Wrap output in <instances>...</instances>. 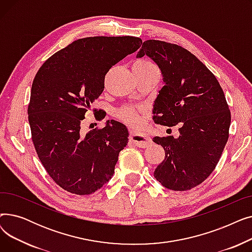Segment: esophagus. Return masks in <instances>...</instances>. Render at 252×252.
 I'll list each match as a JSON object with an SVG mask.
<instances>
[{
  "mask_svg": "<svg viewBox=\"0 0 252 252\" xmlns=\"http://www.w3.org/2000/svg\"><path fill=\"white\" fill-rule=\"evenodd\" d=\"M129 141L133 142L137 147L146 148L150 145V140L147 136L138 133H131L129 135Z\"/></svg>",
  "mask_w": 252,
  "mask_h": 252,
  "instance_id": "obj_1",
  "label": "esophagus"
}]
</instances>
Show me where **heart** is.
I'll return each instance as SVG.
<instances>
[{
	"instance_id": "b5f03b06",
	"label": "heart",
	"mask_w": 252,
	"mask_h": 252,
	"mask_svg": "<svg viewBox=\"0 0 252 252\" xmlns=\"http://www.w3.org/2000/svg\"><path fill=\"white\" fill-rule=\"evenodd\" d=\"M156 66L148 61V60H138L134 63L133 69L134 70H146V69H150V68H154ZM116 116L122 119L123 122H125L126 124H128L130 126H138L140 124V116L138 114V112L130 108L127 107V106H124V107L119 108L116 111Z\"/></svg>"
}]
</instances>
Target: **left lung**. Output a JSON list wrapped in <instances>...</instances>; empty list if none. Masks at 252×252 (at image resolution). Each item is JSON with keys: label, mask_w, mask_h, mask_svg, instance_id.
<instances>
[{"label": "left lung", "mask_w": 252, "mask_h": 252, "mask_svg": "<svg viewBox=\"0 0 252 252\" xmlns=\"http://www.w3.org/2000/svg\"><path fill=\"white\" fill-rule=\"evenodd\" d=\"M150 57L164 86L153 105L157 125L180 124V136L155 137L165 151L154 177L163 187L187 191L216 168L229 138L231 112L217 77L191 52L176 44L145 41L137 58Z\"/></svg>", "instance_id": "left-lung-1"}]
</instances>
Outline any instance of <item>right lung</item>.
Listing matches in <instances>:
<instances>
[{
    "mask_svg": "<svg viewBox=\"0 0 252 252\" xmlns=\"http://www.w3.org/2000/svg\"><path fill=\"white\" fill-rule=\"evenodd\" d=\"M141 45L140 37L129 35L79 38L34 76L28 109L32 139L49 176L67 192L92 194L114 174L128 141L126 126L107 121L84 134L81 123L102 94L106 73Z\"/></svg>",
    "mask_w": 252,
    "mask_h": 252,
    "instance_id": "right-lung-1",
    "label": "right lung"
}]
</instances>
